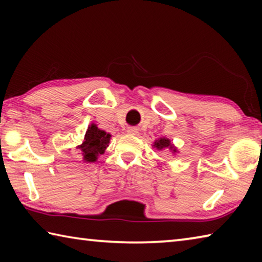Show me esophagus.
<instances>
[{
  "mask_svg": "<svg viewBox=\"0 0 262 262\" xmlns=\"http://www.w3.org/2000/svg\"><path fill=\"white\" fill-rule=\"evenodd\" d=\"M127 133H128V134H130V135H136L137 129L134 127H130V128H128V129H127Z\"/></svg>",
  "mask_w": 262,
  "mask_h": 262,
  "instance_id": "esophagus-1",
  "label": "esophagus"
}]
</instances>
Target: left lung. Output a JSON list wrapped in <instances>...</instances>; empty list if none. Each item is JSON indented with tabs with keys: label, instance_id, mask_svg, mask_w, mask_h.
Returning <instances> with one entry per match:
<instances>
[{
	"label": "left lung",
	"instance_id": "8db88e82",
	"mask_svg": "<svg viewBox=\"0 0 262 262\" xmlns=\"http://www.w3.org/2000/svg\"><path fill=\"white\" fill-rule=\"evenodd\" d=\"M152 148H155L158 151H170L172 155L178 154V149H177L176 145L172 143L170 139H166V137H159L152 143Z\"/></svg>",
	"mask_w": 262,
	"mask_h": 262
}]
</instances>
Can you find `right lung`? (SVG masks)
Masks as SVG:
<instances>
[{
	"label": "right lung",
	"mask_w": 262,
	"mask_h": 262,
	"mask_svg": "<svg viewBox=\"0 0 262 262\" xmlns=\"http://www.w3.org/2000/svg\"><path fill=\"white\" fill-rule=\"evenodd\" d=\"M110 133L100 129L97 127L96 123H91L88 127L85 136L82 144L76 147L81 151L84 163H94L96 162L100 155L105 152L106 148L108 147L111 140Z\"/></svg>",
	"instance_id": "obj_1"
}]
</instances>
